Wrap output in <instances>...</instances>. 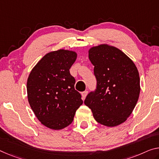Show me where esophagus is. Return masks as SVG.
I'll list each match as a JSON object with an SVG mask.
<instances>
[{"mask_svg": "<svg viewBox=\"0 0 159 159\" xmlns=\"http://www.w3.org/2000/svg\"><path fill=\"white\" fill-rule=\"evenodd\" d=\"M87 94H88V92H87V91H84V92H82V97L83 99H85V97H87Z\"/></svg>", "mask_w": 159, "mask_h": 159, "instance_id": "34e87169", "label": "esophagus"}]
</instances>
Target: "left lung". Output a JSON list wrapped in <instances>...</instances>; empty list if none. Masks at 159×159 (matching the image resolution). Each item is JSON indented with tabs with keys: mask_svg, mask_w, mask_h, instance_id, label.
<instances>
[{
	"mask_svg": "<svg viewBox=\"0 0 159 159\" xmlns=\"http://www.w3.org/2000/svg\"><path fill=\"white\" fill-rule=\"evenodd\" d=\"M88 54L97 85L84 104L100 124L118 126L126 121L138 102L141 87L137 67L125 53L108 44L90 48Z\"/></svg>",
	"mask_w": 159,
	"mask_h": 159,
	"instance_id": "1",
	"label": "left lung"
}]
</instances>
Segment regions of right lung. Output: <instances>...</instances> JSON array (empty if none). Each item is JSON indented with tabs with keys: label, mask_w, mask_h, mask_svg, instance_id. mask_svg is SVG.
Instances as JSON below:
<instances>
[{
	"label": "right lung",
	"mask_w": 159,
	"mask_h": 159,
	"mask_svg": "<svg viewBox=\"0 0 159 159\" xmlns=\"http://www.w3.org/2000/svg\"><path fill=\"white\" fill-rule=\"evenodd\" d=\"M77 57L73 50L52 51L38 61L28 76L29 104L40 123L50 129L61 130L69 126L83 103L70 73Z\"/></svg>",
	"instance_id": "1"
}]
</instances>
